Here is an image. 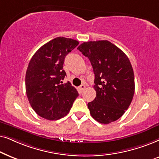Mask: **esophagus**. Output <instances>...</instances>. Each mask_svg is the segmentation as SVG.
<instances>
[{
	"mask_svg": "<svg viewBox=\"0 0 159 159\" xmlns=\"http://www.w3.org/2000/svg\"><path fill=\"white\" fill-rule=\"evenodd\" d=\"M78 89H79L80 92H83V91L86 89V86L84 85V84H82V85H81V86H79V88H78Z\"/></svg>",
	"mask_w": 159,
	"mask_h": 159,
	"instance_id": "1",
	"label": "esophagus"
}]
</instances>
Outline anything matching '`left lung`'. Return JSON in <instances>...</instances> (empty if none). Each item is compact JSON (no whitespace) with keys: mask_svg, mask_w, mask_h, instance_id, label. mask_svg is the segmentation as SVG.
<instances>
[{"mask_svg":"<svg viewBox=\"0 0 159 159\" xmlns=\"http://www.w3.org/2000/svg\"><path fill=\"white\" fill-rule=\"evenodd\" d=\"M89 58L94 73L97 96L88 103L90 114L101 124L121 117L134 94V75L127 56L108 41L84 42L77 48Z\"/></svg>","mask_w":159,"mask_h":159,"instance_id":"left-lung-1","label":"left lung"}]
</instances>
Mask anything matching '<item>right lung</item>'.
<instances>
[{"instance_id":"obj_1","label":"right lung","mask_w":159,"mask_h":159,"mask_svg":"<svg viewBox=\"0 0 159 159\" xmlns=\"http://www.w3.org/2000/svg\"><path fill=\"white\" fill-rule=\"evenodd\" d=\"M79 43L57 37L42 46L30 61L25 75V88L30 104L38 115L47 120H58L69 113L78 96L63 70L66 55Z\"/></svg>"}]
</instances>
